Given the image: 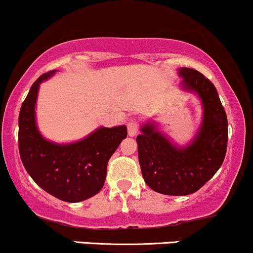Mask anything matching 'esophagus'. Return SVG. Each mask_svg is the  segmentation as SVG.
I'll return each instance as SVG.
<instances>
[{
    "label": "esophagus",
    "mask_w": 253,
    "mask_h": 253,
    "mask_svg": "<svg viewBox=\"0 0 253 253\" xmlns=\"http://www.w3.org/2000/svg\"><path fill=\"white\" fill-rule=\"evenodd\" d=\"M138 129H140V122L137 119H131L127 123V134H129V136H135L137 134Z\"/></svg>",
    "instance_id": "1"
}]
</instances>
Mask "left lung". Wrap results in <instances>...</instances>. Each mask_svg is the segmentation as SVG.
Listing matches in <instances>:
<instances>
[{"instance_id":"8db88e82","label":"left lung","mask_w":253,"mask_h":253,"mask_svg":"<svg viewBox=\"0 0 253 253\" xmlns=\"http://www.w3.org/2000/svg\"><path fill=\"white\" fill-rule=\"evenodd\" d=\"M178 72L183 88L195 91L203 102V124L194 141L186 148L175 147L154 124L143 126L136 137L143 180L167 195H188L202 188L221 168L228 143L227 115L213 84L197 70L182 67Z\"/></svg>"}]
</instances>
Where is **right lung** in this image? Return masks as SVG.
Here are the masks:
<instances>
[{"label":"right lung","instance_id":"1","mask_svg":"<svg viewBox=\"0 0 253 253\" xmlns=\"http://www.w3.org/2000/svg\"><path fill=\"white\" fill-rule=\"evenodd\" d=\"M55 71L43 73L21 105L19 153L24 168L41 188L64 202L77 203L101 191L108 160L127 132L126 126H121L100 127L84 140L70 145L44 140L35 122V105L40 83Z\"/></svg>","mask_w":253,"mask_h":253}]
</instances>
